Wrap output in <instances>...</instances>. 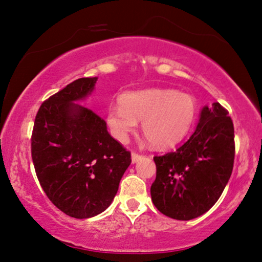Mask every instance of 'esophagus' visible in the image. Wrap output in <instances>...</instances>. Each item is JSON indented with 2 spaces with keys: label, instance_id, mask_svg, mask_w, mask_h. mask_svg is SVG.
Returning <instances> with one entry per match:
<instances>
[{
  "label": "esophagus",
  "instance_id": "esophagus-1",
  "mask_svg": "<svg viewBox=\"0 0 262 262\" xmlns=\"http://www.w3.org/2000/svg\"><path fill=\"white\" fill-rule=\"evenodd\" d=\"M140 159H141V155H139V154H137V152L132 154V162L133 163H137Z\"/></svg>",
  "mask_w": 262,
  "mask_h": 262
}]
</instances>
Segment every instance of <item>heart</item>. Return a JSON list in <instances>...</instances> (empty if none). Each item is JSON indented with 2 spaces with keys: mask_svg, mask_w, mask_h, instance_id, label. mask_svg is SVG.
<instances>
[{
  "mask_svg": "<svg viewBox=\"0 0 262 262\" xmlns=\"http://www.w3.org/2000/svg\"><path fill=\"white\" fill-rule=\"evenodd\" d=\"M121 105L107 108L106 121L113 137L125 141L141 121V130L156 149H169L187 137L196 117V103L176 89L150 88L121 96Z\"/></svg>",
  "mask_w": 262,
  "mask_h": 262,
  "instance_id": "b5f03b06",
  "label": "heart"
}]
</instances>
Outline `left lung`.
Listing matches in <instances>:
<instances>
[{
	"mask_svg": "<svg viewBox=\"0 0 262 262\" xmlns=\"http://www.w3.org/2000/svg\"><path fill=\"white\" fill-rule=\"evenodd\" d=\"M234 127L227 110L203 107L196 129L173 152L155 156L151 199L163 215L189 221L207 212L225 190L234 162Z\"/></svg>",
	"mask_w": 262,
	"mask_h": 262,
	"instance_id": "8db88e82",
	"label": "left lung"
}]
</instances>
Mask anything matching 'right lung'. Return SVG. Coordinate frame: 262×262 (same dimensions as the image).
I'll use <instances>...</instances> for the list:
<instances>
[{"mask_svg": "<svg viewBox=\"0 0 262 262\" xmlns=\"http://www.w3.org/2000/svg\"><path fill=\"white\" fill-rule=\"evenodd\" d=\"M97 78H80L40 106L31 135V157L51 203L74 219H90L115 199L130 165V152L107 132L106 122L79 105Z\"/></svg>", "mask_w": 262, "mask_h": 262, "instance_id": "add662e5", "label": "right lung"}]
</instances>
